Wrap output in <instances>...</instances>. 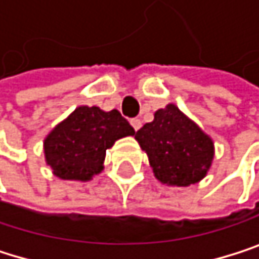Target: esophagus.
<instances>
[{"instance_id": "obj_1", "label": "esophagus", "mask_w": 259, "mask_h": 259, "mask_svg": "<svg viewBox=\"0 0 259 259\" xmlns=\"http://www.w3.org/2000/svg\"><path fill=\"white\" fill-rule=\"evenodd\" d=\"M131 124H132V127L135 128V131H140V128H141V119H138V118L131 119Z\"/></svg>"}]
</instances>
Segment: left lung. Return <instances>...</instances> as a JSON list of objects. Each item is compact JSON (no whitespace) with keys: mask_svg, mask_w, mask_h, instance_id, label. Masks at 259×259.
Masks as SVG:
<instances>
[{"mask_svg":"<svg viewBox=\"0 0 259 259\" xmlns=\"http://www.w3.org/2000/svg\"><path fill=\"white\" fill-rule=\"evenodd\" d=\"M140 147L147 153L155 178L168 187H190L200 182L214 159V141L170 103L155 112L135 134Z\"/></svg>","mask_w":259,"mask_h":259,"instance_id":"1","label":"left lung"}]
</instances>
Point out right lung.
Listing matches in <instances>:
<instances>
[{
    "label": "right lung",
    "instance_id": "1",
    "mask_svg": "<svg viewBox=\"0 0 259 259\" xmlns=\"http://www.w3.org/2000/svg\"><path fill=\"white\" fill-rule=\"evenodd\" d=\"M134 135V127L116 109L78 106L45 137V162L59 179L88 182L103 171L106 150Z\"/></svg>",
    "mask_w": 259,
    "mask_h": 259
}]
</instances>
